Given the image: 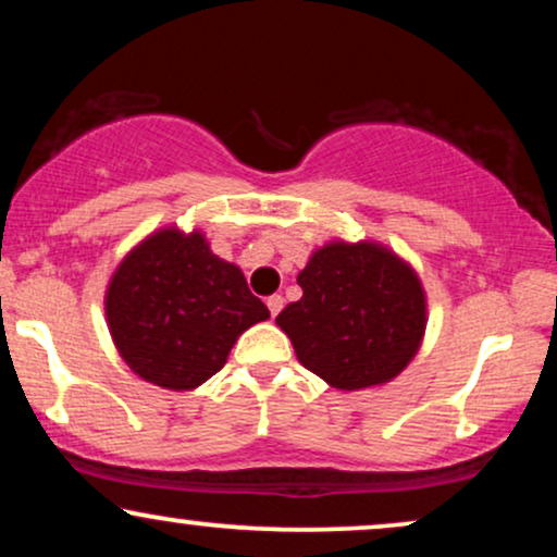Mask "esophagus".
Returning <instances> with one entry per match:
<instances>
[{
  "label": "esophagus",
  "mask_w": 557,
  "mask_h": 557,
  "mask_svg": "<svg viewBox=\"0 0 557 557\" xmlns=\"http://www.w3.org/2000/svg\"><path fill=\"white\" fill-rule=\"evenodd\" d=\"M267 309H270L272 317H277L280 311H283V296H277V293H274V296L267 298Z\"/></svg>",
  "instance_id": "1"
}]
</instances>
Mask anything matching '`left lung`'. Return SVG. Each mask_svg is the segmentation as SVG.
Listing matches in <instances>:
<instances>
[{"mask_svg":"<svg viewBox=\"0 0 557 557\" xmlns=\"http://www.w3.org/2000/svg\"><path fill=\"white\" fill-rule=\"evenodd\" d=\"M304 296L280 311L298 361L335 389L395 380L426 332L421 277L380 240H330L298 274Z\"/></svg>","mask_w":557,"mask_h":557,"instance_id":"left-lung-1","label":"left lung"}]
</instances>
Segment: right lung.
Here are the masks:
<instances>
[{
    "instance_id": "obj_1",
    "label": "right lung",
    "mask_w": 557,
    "mask_h": 557,
    "mask_svg": "<svg viewBox=\"0 0 557 557\" xmlns=\"http://www.w3.org/2000/svg\"><path fill=\"white\" fill-rule=\"evenodd\" d=\"M104 314L114 348L140 380L196 389L225 367L243 332L270 319V309L201 230L170 225L125 253L107 285Z\"/></svg>"
}]
</instances>
